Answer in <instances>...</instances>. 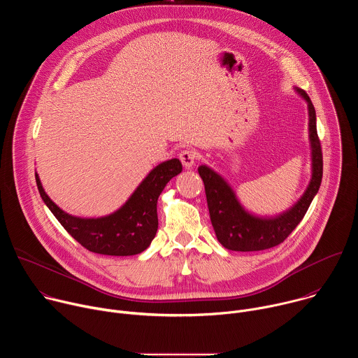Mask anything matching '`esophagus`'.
Masks as SVG:
<instances>
[{"instance_id":"esophagus-1","label":"esophagus","mask_w":358,"mask_h":358,"mask_svg":"<svg viewBox=\"0 0 358 358\" xmlns=\"http://www.w3.org/2000/svg\"><path fill=\"white\" fill-rule=\"evenodd\" d=\"M180 160L182 163V166L185 169H191L194 164H195V160H196V152L192 151V150H182L180 152Z\"/></svg>"}]
</instances>
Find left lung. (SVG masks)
<instances>
[{"label": "left lung", "instance_id": "1", "mask_svg": "<svg viewBox=\"0 0 358 358\" xmlns=\"http://www.w3.org/2000/svg\"><path fill=\"white\" fill-rule=\"evenodd\" d=\"M294 90L308 101L309 140L312 147V180L300 199L287 211L276 217H257L248 213L238 201L231 185L208 166H199L198 173L206 185L208 210L220 243L238 252L264 250L282 243L308 213L323 177V155L316 129V110L304 90Z\"/></svg>", "mask_w": 358, "mask_h": 358}]
</instances>
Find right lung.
I'll return each instance as SVG.
<instances>
[{
  "mask_svg": "<svg viewBox=\"0 0 358 358\" xmlns=\"http://www.w3.org/2000/svg\"><path fill=\"white\" fill-rule=\"evenodd\" d=\"M181 171L182 166L178 159L159 164L117 211L100 218H79L66 214L46 195L36 173L35 180L46 207L82 246L100 255L130 257L141 253L155 239L159 228L157 199L167 182Z\"/></svg>",
  "mask_w": 358,
  "mask_h": 358,
  "instance_id": "obj_1",
  "label": "right lung"
}]
</instances>
